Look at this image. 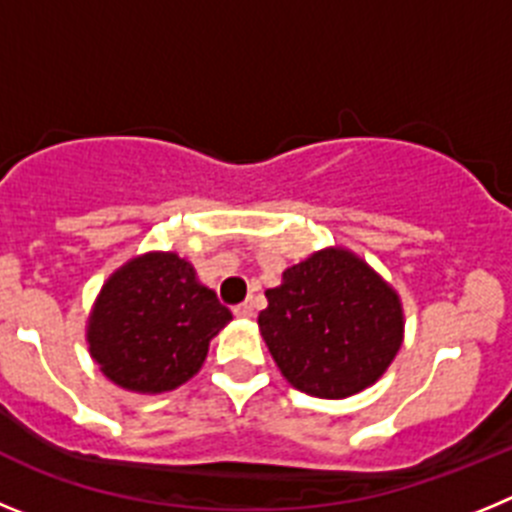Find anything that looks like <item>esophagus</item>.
Listing matches in <instances>:
<instances>
[{"label":"esophagus","instance_id":"obj_1","mask_svg":"<svg viewBox=\"0 0 512 512\" xmlns=\"http://www.w3.org/2000/svg\"><path fill=\"white\" fill-rule=\"evenodd\" d=\"M233 315H235V318H241V320L253 318V302L248 300V302H241V305H235Z\"/></svg>","mask_w":512,"mask_h":512}]
</instances>
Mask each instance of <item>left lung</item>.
I'll list each match as a JSON object with an SVG mask.
<instances>
[{
	"mask_svg": "<svg viewBox=\"0 0 512 512\" xmlns=\"http://www.w3.org/2000/svg\"><path fill=\"white\" fill-rule=\"evenodd\" d=\"M261 338L295 390L343 400L372 387L405 336L400 295L361 256L341 246L287 266L266 289Z\"/></svg>",
	"mask_w": 512,
	"mask_h": 512,
	"instance_id": "obj_1",
	"label": "left lung"
}]
</instances>
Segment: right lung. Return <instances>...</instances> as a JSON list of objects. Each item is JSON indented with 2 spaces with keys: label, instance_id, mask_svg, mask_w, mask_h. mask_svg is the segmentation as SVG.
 Wrapping results in <instances>:
<instances>
[{
  "label": "right lung",
  "instance_id": "right-lung-1",
  "mask_svg": "<svg viewBox=\"0 0 512 512\" xmlns=\"http://www.w3.org/2000/svg\"><path fill=\"white\" fill-rule=\"evenodd\" d=\"M233 320L174 251L133 256L102 284L87 320L89 354L112 384L161 395L200 372L210 341Z\"/></svg>",
  "mask_w": 512,
  "mask_h": 512
}]
</instances>
